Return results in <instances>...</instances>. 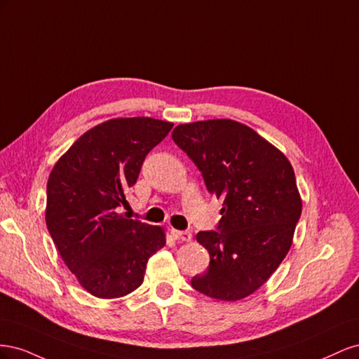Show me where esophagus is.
<instances>
[{
  "instance_id": "34e87169",
  "label": "esophagus",
  "mask_w": 359,
  "mask_h": 359,
  "mask_svg": "<svg viewBox=\"0 0 359 359\" xmlns=\"http://www.w3.org/2000/svg\"><path fill=\"white\" fill-rule=\"evenodd\" d=\"M172 236L175 238V240H178V241H186V243H189V241H191V233L190 232H187V231H177V229H172Z\"/></svg>"
}]
</instances>
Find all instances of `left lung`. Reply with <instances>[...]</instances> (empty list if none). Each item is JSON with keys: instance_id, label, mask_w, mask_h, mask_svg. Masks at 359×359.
I'll return each instance as SVG.
<instances>
[{"instance_id": "left-lung-1", "label": "left lung", "mask_w": 359, "mask_h": 359, "mask_svg": "<svg viewBox=\"0 0 359 359\" xmlns=\"http://www.w3.org/2000/svg\"><path fill=\"white\" fill-rule=\"evenodd\" d=\"M172 139L202 172L208 191L223 199L217 229L196 235L210 266L191 278L193 289L222 301L252 295L292 245L302 210L292 165L255 130L232 119L181 124Z\"/></svg>"}]
</instances>
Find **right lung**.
Listing matches in <instances>:
<instances>
[{
  "instance_id": "obj_1",
  "label": "right lung",
  "mask_w": 359,
  "mask_h": 359,
  "mask_svg": "<svg viewBox=\"0 0 359 359\" xmlns=\"http://www.w3.org/2000/svg\"><path fill=\"white\" fill-rule=\"evenodd\" d=\"M172 123L115 118L83 133L48 180L46 226L64 264L97 298H119L144 281L148 259L166 244L158 226L127 219L119 208L147 154Z\"/></svg>"
}]
</instances>
